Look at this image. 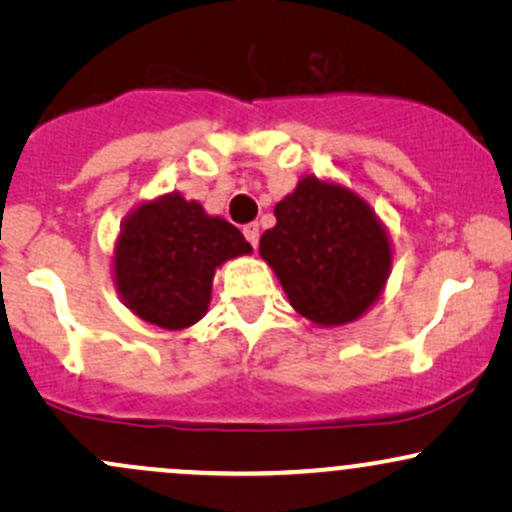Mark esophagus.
I'll list each match as a JSON object with an SVG mask.
<instances>
[{
  "instance_id": "34e87169",
  "label": "esophagus",
  "mask_w": 512,
  "mask_h": 512,
  "mask_svg": "<svg viewBox=\"0 0 512 512\" xmlns=\"http://www.w3.org/2000/svg\"><path fill=\"white\" fill-rule=\"evenodd\" d=\"M243 236L248 238L252 248H257V240H260V226H257V223H248V226H243Z\"/></svg>"
}]
</instances>
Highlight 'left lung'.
Listing matches in <instances>:
<instances>
[{
	"label": "left lung",
	"instance_id": "1",
	"mask_svg": "<svg viewBox=\"0 0 512 512\" xmlns=\"http://www.w3.org/2000/svg\"><path fill=\"white\" fill-rule=\"evenodd\" d=\"M260 255L289 303L322 327L354 322L378 301L392 267L390 238L361 197L308 175L274 207Z\"/></svg>",
	"mask_w": 512,
	"mask_h": 512
}]
</instances>
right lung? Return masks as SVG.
<instances>
[{
	"label": "right lung",
	"mask_w": 512,
	"mask_h": 512,
	"mask_svg": "<svg viewBox=\"0 0 512 512\" xmlns=\"http://www.w3.org/2000/svg\"><path fill=\"white\" fill-rule=\"evenodd\" d=\"M233 223L209 216L178 192L137 207L115 245V284L134 315L163 330H185L207 313L216 267L248 255Z\"/></svg>",
	"instance_id": "add662e5"
}]
</instances>
